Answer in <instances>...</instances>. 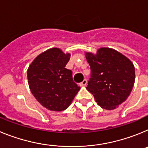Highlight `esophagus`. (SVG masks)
I'll return each instance as SVG.
<instances>
[{
    "label": "esophagus",
    "instance_id": "34e87169",
    "mask_svg": "<svg viewBox=\"0 0 148 148\" xmlns=\"http://www.w3.org/2000/svg\"><path fill=\"white\" fill-rule=\"evenodd\" d=\"M87 84V79H84L83 81H82V82H81L80 83V85L81 86H86V84Z\"/></svg>",
    "mask_w": 148,
    "mask_h": 148
}]
</instances>
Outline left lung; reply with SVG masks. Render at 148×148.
Returning a JSON list of instances; mask_svg holds the SVG:
<instances>
[{"instance_id":"left-lung-1","label":"left lung","mask_w":148,"mask_h":148,"mask_svg":"<svg viewBox=\"0 0 148 148\" xmlns=\"http://www.w3.org/2000/svg\"><path fill=\"white\" fill-rule=\"evenodd\" d=\"M91 74L87 90L101 108L113 110L127 99L135 82L133 63L118 51L100 48L96 55L86 53Z\"/></svg>"}]
</instances>
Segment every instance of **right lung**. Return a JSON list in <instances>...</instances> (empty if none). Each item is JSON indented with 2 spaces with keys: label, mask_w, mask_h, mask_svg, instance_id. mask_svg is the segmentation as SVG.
Wrapping results in <instances>:
<instances>
[{
  "label": "right lung",
  "mask_w": 148,
  "mask_h": 148,
  "mask_svg": "<svg viewBox=\"0 0 148 148\" xmlns=\"http://www.w3.org/2000/svg\"><path fill=\"white\" fill-rule=\"evenodd\" d=\"M70 54L52 48L39 55L29 66L27 79L34 97L49 110H66L80 87L73 82V72L65 68Z\"/></svg>",
  "instance_id": "add662e5"
}]
</instances>
